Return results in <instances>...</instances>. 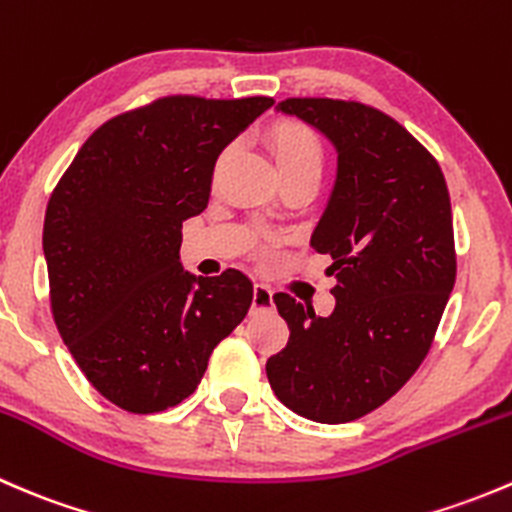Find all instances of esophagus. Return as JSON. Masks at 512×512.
Wrapping results in <instances>:
<instances>
[{"label":"esophagus","instance_id":"esophagus-1","mask_svg":"<svg viewBox=\"0 0 512 512\" xmlns=\"http://www.w3.org/2000/svg\"><path fill=\"white\" fill-rule=\"evenodd\" d=\"M272 287L265 282H255L252 289V312H267V309L275 307V299H272Z\"/></svg>","mask_w":512,"mask_h":512}]
</instances>
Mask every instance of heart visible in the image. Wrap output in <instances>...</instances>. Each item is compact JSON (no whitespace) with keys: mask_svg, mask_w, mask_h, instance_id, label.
<instances>
[{"mask_svg":"<svg viewBox=\"0 0 512 512\" xmlns=\"http://www.w3.org/2000/svg\"><path fill=\"white\" fill-rule=\"evenodd\" d=\"M267 143H270L272 156H275L285 178L292 173H302V170H317V173H322V141H319L317 131L312 126H307L304 121H297V118L275 121L270 126V131H267ZM225 158L227 151L220 153L218 168L223 165Z\"/></svg>","mask_w":512,"mask_h":512,"instance_id":"heart-1","label":"heart"}]
</instances>
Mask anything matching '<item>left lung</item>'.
<instances>
[{"label": "left lung", "mask_w": 512, "mask_h": 512, "mask_svg": "<svg viewBox=\"0 0 512 512\" xmlns=\"http://www.w3.org/2000/svg\"><path fill=\"white\" fill-rule=\"evenodd\" d=\"M280 111L337 146L332 198L312 247L337 272L329 317L292 294L275 304L289 342L267 379L294 414L347 423L379 409L426 359L456 282V242L438 160L391 116L339 98H285Z\"/></svg>", "instance_id": "8db88e82"}]
</instances>
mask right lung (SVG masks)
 <instances>
[{
	"instance_id": "obj_1",
	"label": "right lung",
	"mask_w": 512,
	"mask_h": 512,
	"mask_svg": "<svg viewBox=\"0 0 512 512\" xmlns=\"http://www.w3.org/2000/svg\"><path fill=\"white\" fill-rule=\"evenodd\" d=\"M272 103L175 94L118 113L51 193L44 255L56 329L91 386L128 414L188 399L250 309L240 270L183 272L180 227L208 208L223 148Z\"/></svg>"
}]
</instances>
